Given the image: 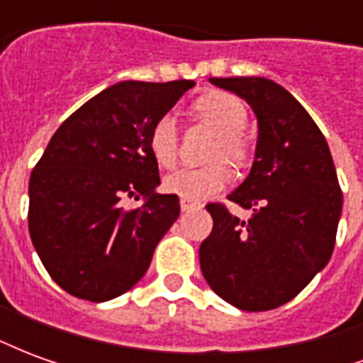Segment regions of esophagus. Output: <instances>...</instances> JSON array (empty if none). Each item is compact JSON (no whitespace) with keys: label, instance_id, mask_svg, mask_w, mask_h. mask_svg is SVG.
Here are the masks:
<instances>
[{"label":"esophagus","instance_id":"1","mask_svg":"<svg viewBox=\"0 0 363 363\" xmlns=\"http://www.w3.org/2000/svg\"><path fill=\"white\" fill-rule=\"evenodd\" d=\"M181 208L184 212L189 210H196V208H202V202H198L194 198H181Z\"/></svg>","mask_w":363,"mask_h":363}]
</instances>
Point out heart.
<instances>
[{
	"label": "heart",
	"mask_w": 363,
	"mask_h": 363,
	"mask_svg": "<svg viewBox=\"0 0 363 363\" xmlns=\"http://www.w3.org/2000/svg\"><path fill=\"white\" fill-rule=\"evenodd\" d=\"M198 116L218 132V140L210 150V159H229L237 165H243L249 159L251 145L243 135L247 126V108L241 99L229 93H208L200 96L194 104ZM150 151L159 167L173 169L179 161L181 130L174 114H161L150 130ZM233 173L223 161H213L202 167H184L165 177L163 186L182 198H208L218 194L228 186Z\"/></svg>",
	"instance_id": "heart-1"
}]
</instances>
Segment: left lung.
Wrapping results in <instances>:
<instances>
[{"label":"left lung","mask_w":363,"mask_h":363,"mask_svg":"<svg viewBox=\"0 0 363 363\" xmlns=\"http://www.w3.org/2000/svg\"><path fill=\"white\" fill-rule=\"evenodd\" d=\"M251 104L259 118L257 155L249 177L229 200L251 210L239 220L221 202L200 245L210 288L243 311L288 303L333 255L342 190L325 135L296 96L264 77H212Z\"/></svg>","instance_id":"left-lung-1"}]
</instances>
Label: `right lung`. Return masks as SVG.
I'll list each match as a JSON object with an SVG mask.
<instances>
[{
	"label": "right lung",
	"mask_w": 363,
	"mask_h": 363,
	"mask_svg": "<svg viewBox=\"0 0 363 363\" xmlns=\"http://www.w3.org/2000/svg\"><path fill=\"white\" fill-rule=\"evenodd\" d=\"M194 82H120L89 99L52 135L28 181V231L44 268L67 294L108 301L140 281L173 225L177 194H157L153 122ZM146 204L126 211L124 197Z\"/></svg>",
	"instance_id": "1"
}]
</instances>
